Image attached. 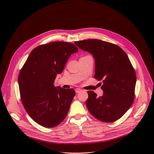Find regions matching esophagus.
Instances as JSON below:
<instances>
[{
	"label": "esophagus",
	"instance_id": "34e87169",
	"mask_svg": "<svg viewBox=\"0 0 154 154\" xmlns=\"http://www.w3.org/2000/svg\"><path fill=\"white\" fill-rule=\"evenodd\" d=\"M82 90V89H80V88H76V90H75V92H76V93H79L80 92H81Z\"/></svg>",
	"mask_w": 154,
	"mask_h": 154
}]
</instances>
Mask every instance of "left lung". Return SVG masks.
<instances>
[{
    "instance_id": "obj_1",
    "label": "left lung",
    "mask_w": 154,
    "mask_h": 154,
    "mask_svg": "<svg viewBox=\"0 0 154 154\" xmlns=\"http://www.w3.org/2000/svg\"><path fill=\"white\" fill-rule=\"evenodd\" d=\"M95 60L94 78L102 80L103 91L97 97L88 91L86 106L90 113L101 122L119 119L131 106L134 98L136 76L127 54L118 45L97 39L74 42Z\"/></svg>"
}]
</instances>
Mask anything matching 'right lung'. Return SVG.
<instances>
[{
	"label": "right lung",
	"instance_id": "right-lung-1",
	"mask_svg": "<svg viewBox=\"0 0 154 154\" xmlns=\"http://www.w3.org/2000/svg\"><path fill=\"white\" fill-rule=\"evenodd\" d=\"M76 46L65 42L42 45L30 53L18 78L21 100L26 112L36 123L46 128L58 125L66 117L75 96L72 88L54 87Z\"/></svg>",
	"mask_w": 154,
	"mask_h": 154
}]
</instances>
